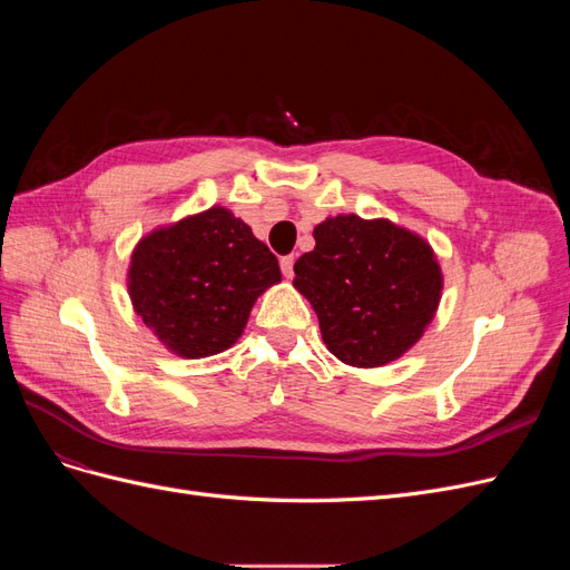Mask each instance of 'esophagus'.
Wrapping results in <instances>:
<instances>
[{
	"mask_svg": "<svg viewBox=\"0 0 570 570\" xmlns=\"http://www.w3.org/2000/svg\"><path fill=\"white\" fill-rule=\"evenodd\" d=\"M281 271H283V275L285 278H292V275H295V256H283L281 258Z\"/></svg>",
	"mask_w": 570,
	"mask_h": 570,
	"instance_id": "obj_1",
	"label": "esophagus"
}]
</instances>
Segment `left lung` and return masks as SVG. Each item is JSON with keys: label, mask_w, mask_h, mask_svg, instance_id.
<instances>
[{"label": "left lung", "mask_w": 570, "mask_h": 570, "mask_svg": "<svg viewBox=\"0 0 570 570\" xmlns=\"http://www.w3.org/2000/svg\"><path fill=\"white\" fill-rule=\"evenodd\" d=\"M314 239L295 264V287L312 302L327 350L358 368L400 358L440 304L433 249L385 218L354 214L318 223Z\"/></svg>", "instance_id": "obj_1"}]
</instances>
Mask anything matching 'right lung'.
<instances>
[{
	"mask_svg": "<svg viewBox=\"0 0 570 570\" xmlns=\"http://www.w3.org/2000/svg\"><path fill=\"white\" fill-rule=\"evenodd\" d=\"M278 281V258L223 206L142 237L128 271L135 312L185 358L228 350Z\"/></svg>",
	"mask_w": 570,
	"mask_h": 570,
	"instance_id": "obj_1",
	"label": "right lung"
}]
</instances>
